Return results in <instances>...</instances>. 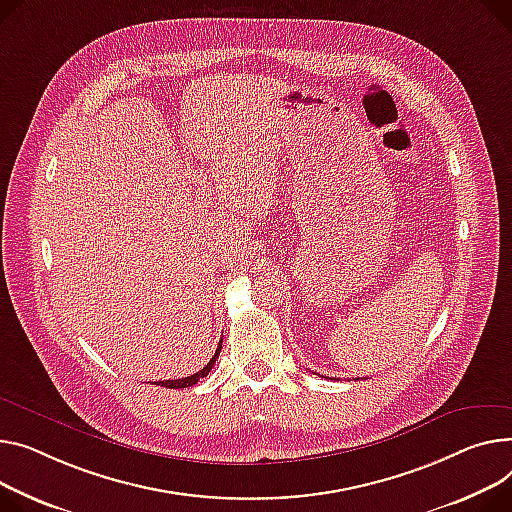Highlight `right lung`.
<instances>
[{"instance_id": "1", "label": "right lung", "mask_w": 512, "mask_h": 512, "mask_svg": "<svg viewBox=\"0 0 512 512\" xmlns=\"http://www.w3.org/2000/svg\"><path fill=\"white\" fill-rule=\"evenodd\" d=\"M220 350H222V339H220V346H218L216 354L212 356V360H210L206 366H203L199 372H195V374H191V377H185V379H177V381H158L156 385H160V387H166V389H185V387H191V385H195L199 379L208 377L210 370H212V366L216 364V358L220 356Z\"/></svg>"}]
</instances>
